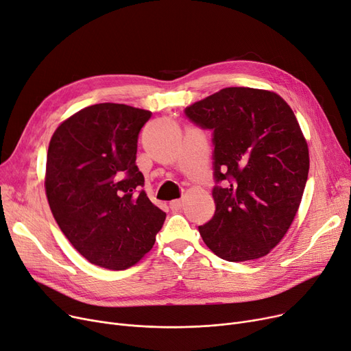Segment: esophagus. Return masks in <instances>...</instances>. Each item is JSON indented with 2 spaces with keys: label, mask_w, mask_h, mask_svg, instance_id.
I'll return each instance as SVG.
<instances>
[{
  "label": "esophagus",
  "mask_w": 351,
  "mask_h": 351,
  "mask_svg": "<svg viewBox=\"0 0 351 351\" xmlns=\"http://www.w3.org/2000/svg\"><path fill=\"white\" fill-rule=\"evenodd\" d=\"M182 205H184V202H182L180 199H175V201H172V202L169 204V206H171L172 210H179V209L182 208Z\"/></svg>",
  "instance_id": "obj_1"
}]
</instances>
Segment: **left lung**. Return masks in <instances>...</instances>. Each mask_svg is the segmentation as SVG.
<instances>
[{
    "mask_svg": "<svg viewBox=\"0 0 351 351\" xmlns=\"http://www.w3.org/2000/svg\"><path fill=\"white\" fill-rule=\"evenodd\" d=\"M186 116L213 130L212 191L217 209L199 226L206 247L222 260L265 256L291 226L310 169L298 120L277 93L226 87L188 106Z\"/></svg>",
    "mask_w": 351,
    "mask_h": 351,
    "instance_id": "8db88e82",
    "label": "left lung"
}]
</instances>
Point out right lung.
Returning <instances> with one entry per match:
<instances>
[{
	"instance_id": "right-lung-1",
	"label": "right lung",
	"mask_w": 351,
	"mask_h": 351,
	"mask_svg": "<svg viewBox=\"0 0 351 351\" xmlns=\"http://www.w3.org/2000/svg\"><path fill=\"white\" fill-rule=\"evenodd\" d=\"M149 110L100 103L74 113L51 136L44 188L53 217L91 264L126 269L152 250L166 213L150 202L136 166Z\"/></svg>"
}]
</instances>
